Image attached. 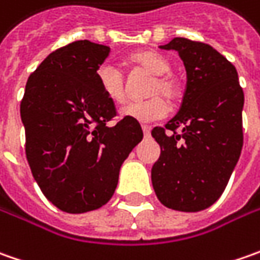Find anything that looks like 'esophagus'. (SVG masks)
Listing matches in <instances>:
<instances>
[{
    "label": "esophagus",
    "instance_id": "1",
    "mask_svg": "<svg viewBox=\"0 0 260 260\" xmlns=\"http://www.w3.org/2000/svg\"><path fill=\"white\" fill-rule=\"evenodd\" d=\"M142 130H143V133H145L146 137L150 136V125H142Z\"/></svg>",
    "mask_w": 260,
    "mask_h": 260
}]
</instances>
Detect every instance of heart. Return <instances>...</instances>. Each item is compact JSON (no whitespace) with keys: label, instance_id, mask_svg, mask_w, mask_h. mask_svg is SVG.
<instances>
[{"label":"heart","instance_id":"b5f03b06","mask_svg":"<svg viewBox=\"0 0 260 260\" xmlns=\"http://www.w3.org/2000/svg\"><path fill=\"white\" fill-rule=\"evenodd\" d=\"M128 63L153 75V79L150 81V85L147 88V95H155V96L142 103H130L124 105L120 114L125 118L136 120L139 123H152L164 118L168 114V103L163 97L165 96L168 101H175L181 94L179 81L172 74H169L171 71L169 60L152 50H142L130 56ZM96 79L100 89L111 103L115 104L124 103L127 98V91H125L124 75L121 74L120 69H117L114 65L104 63L96 71ZM160 94L164 96L160 97Z\"/></svg>","mask_w":260,"mask_h":260}]
</instances>
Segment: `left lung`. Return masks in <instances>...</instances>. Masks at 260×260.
<instances>
[{
  "instance_id": "8db88e82",
  "label": "left lung",
  "mask_w": 260,
  "mask_h": 260,
  "mask_svg": "<svg viewBox=\"0 0 260 260\" xmlns=\"http://www.w3.org/2000/svg\"><path fill=\"white\" fill-rule=\"evenodd\" d=\"M160 49L179 53L186 88L176 115L152 130L160 146L152 184L165 207L195 213L221 197L240 157L245 95L235 66L210 45L175 37Z\"/></svg>"
}]
</instances>
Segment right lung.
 Returning a JSON list of instances; mask_svg holds the SVG:
<instances>
[{
  "instance_id": "add662e5",
  "label": "right lung",
  "mask_w": 260,
  "mask_h": 260,
  "mask_svg": "<svg viewBox=\"0 0 260 260\" xmlns=\"http://www.w3.org/2000/svg\"><path fill=\"white\" fill-rule=\"evenodd\" d=\"M110 47L78 40L52 52L25 84L20 105L25 156L36 182L59 210L81 214L110 201L120 168L142 139L139 121L117 115L96 71Z\"/></svg>"
}]
</instances>
